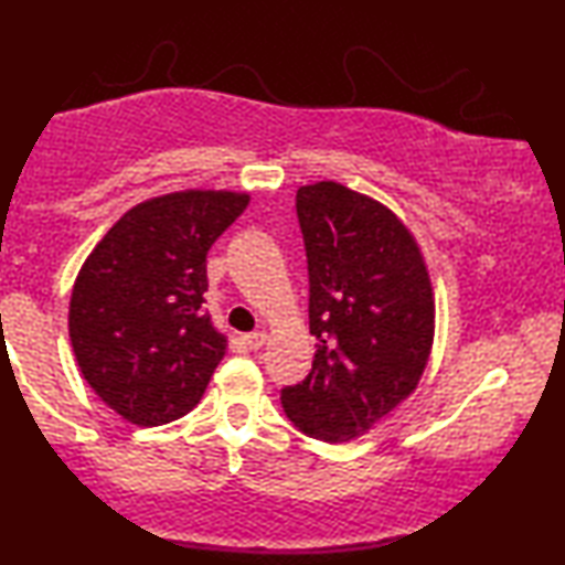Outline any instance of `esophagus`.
<instances>
[{"mask_svg": "<svg viewBox=\"0 0 565 565\" xmlns=\"http://www.w3.org/2000/svg\"><path fill=\"white\" fill-rule=\"evenodd\" d=\"M242 342H244L246 350H259V347L267 342V334H265V331H252V334L242 337Z\"/></svg>", "mask_w": 565, "mask_h": 565, "instance_id": "1", "label": "esophagus"}]
</instances>
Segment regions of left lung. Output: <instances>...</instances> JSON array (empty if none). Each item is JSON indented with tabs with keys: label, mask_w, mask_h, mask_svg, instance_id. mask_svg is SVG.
<instances>
[{
	"label": "left lung",
	"mask_w": 565,
	"mask_h": 565,
	"mask_svg": "<svg viewBox=\"0 0 565 565\" xmlns=\"http://www.w3.org/2000/svg\"><path fill=\"white\" fill-rule=\"evenodd\" d=\"M296 211L319 344L311 373L280 398L303 435L347 443L419 383L435 339L431 282L414 236L377 200L316 182L298 190Z\"/></svg>",
	"instance_id": "left-lung-1"
}]
</instances>
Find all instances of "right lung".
Listing matches in <instances>:
<instances>
[{"mask_svg": "<svg viewBox=\"0 0 565 565\" xmlns=\"http://www.w3.org/2000/svg\"><path fill=\"white\" fill-rule=\"evenodd\" d=\"M246 192L151 198L107 231L76 275L68 337L84 381L122 419L159 427L198 406L226 337L205 313V257Z\"/></svg>", "mask_w": 565, "mask_h": 565, "instance_id": "add662e5", "label": "right lung"}]
</instances>
